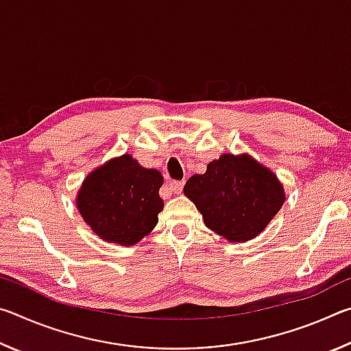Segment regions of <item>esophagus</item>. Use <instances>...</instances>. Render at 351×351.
<instances>
[{
  "instance_id": "34e87169",
  "label": "esophagus",
  "mask_w": 351,
  "mask_h": 351,
  "mask_svg": "<svg viewBox=\"0 0 351 351\" xmlns=\"http://www.w3.org/2000/svg\"><path fill=\"white\" fill-rule=\"evenodd\" d=\"M182 187H184V182H181V181H171V182H169V189L173 193H181L182 192Z\"/></svg>"
}]
</instances>
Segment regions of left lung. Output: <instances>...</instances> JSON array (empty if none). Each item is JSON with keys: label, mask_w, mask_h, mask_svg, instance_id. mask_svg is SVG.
Here are the masks:
<instances>
[{"label": "left lung", "mask_w": 351, "mask_h": 351, "mask_svg": "<svg viewBox=\"0 0 351 351\" xmlns=\"http://www.w3.org/2000/svg\"><path fill=\"white\" fill-rule=\"evenodd\" d=\"M184 195L207 228L229 243L255 239L287 199L274 171L247 153H223L213 159L206 173L189 178Z\"/></svg>", "instance_id": "left-lung-1"}]
</instances>
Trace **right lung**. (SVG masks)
<instances>
[{"instance_id": "add662e5", "label": "right lung", "mask_w": 351, "mask_h": 351, "mask_svg": "<svg viewBox=\"0 0 351 351\" xmlns=\"http://www.w3.org/2000/svg\"><path fill=\"white\" fill-rule=\"evenodd\" d=\"M162 182L158 170L142 167L125 153L86 175L75 197L77 210L104 241L138 245L154 229L164 209L159 198Z\"/></svg>"}]
</instances>
